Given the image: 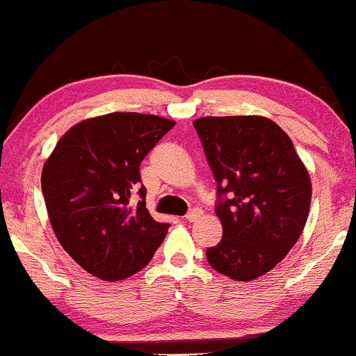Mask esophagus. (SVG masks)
<instances>
[{"label": "esophagus", "instance_id": "34e87169", "mask_svg": "<svg viewBox=\"0 0 356 356\" xmlns=\"http://www.w3.org/2000/svg\"><path fill=\"white\" fill-rule=\"evenodd\" d=\"M204 216V211L202 209H199V207H195V209H192V211L188 212V214L185 216V219L186 221H190V222H193V221H197V219H200Z\"/></svg>", "mask_w": 356, "mask_h": 356}]
</instances>
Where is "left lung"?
Wrapping results in <instances>:
<instances>
[{
	"label": "left lung",
	"instance_id": "left-lung-1",
	"mask_svg": "<svg viewBox=\"0 0 356 356\" xmlns=\"http://www.w3.org/2000/svg\"><path fill=\"white\" fill-rule=\"evenodd\" d=\"M218 183L222 238L205 257L234 281L257 280L281 262L305 228L312 183L291 138L264 116L193 122Z\"/></svg>",
	"mask_w": 356,
	"mask_h": 356
}]
</instances>
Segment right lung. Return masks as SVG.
Instances as JSON below:
<instances>
[{
    "instance_id": "obj_1",
    "label": "right lung",
    "mask_w": 356,
    "mask_h": 356,
    "mask_svg": "<svg viewBox=\"0 0 356 356\" xmlns=\"http://www.w3.org/2000/svg\"><path fill=\"white\" fill-rule=\"evenodd\" d=\"M173 127L161 116L109 113L70 128L47 157L41 185L53 232L92 276L130 277L163 243L170 225L145 209L140 163Z\"/></svg>"
}]
</instances>
